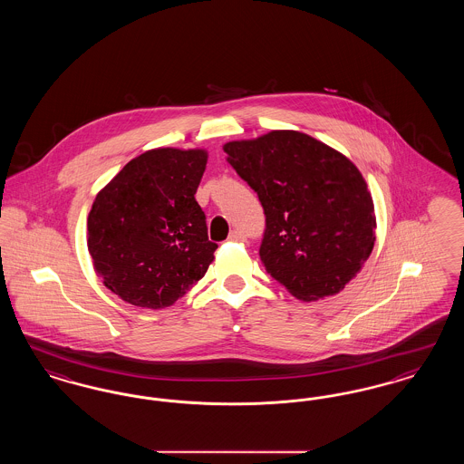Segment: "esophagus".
<instances>
[{
    "label": "esophagus",
    "mask_w": 464,
    "mask_h": 464,
    "mask_svg": "<svg viewBox=\"0 0 464 464\" xmlns=\"http://www.w3.org/2000/svg\"><path fill=\"white\" fill-rule=\"evenodd\" d=\"M229 240L231 242H245V235H243L242 231L235 229V231L229 233Z\"/></svg>",
    "instance_id": "1"
}]
</instances>
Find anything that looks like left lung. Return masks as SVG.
<instances>
[{
    "mask_svg": "<svg viewBox=\"0 0 464 464\" xmlns=\"http://www.w3.org/2000/svg\"><path fill=\"white\" fill-rule=\"evenodd\" d=\"M224 153L265 208L266 271L301 301L341 292L374 248V201L360 170L295 130L233 140Z\"/></svg>",
    "mask_w": 464,
    "mask_h": 464,
    "instance_id": "obj_1",
    "label": "left lung"
}]
</instances>
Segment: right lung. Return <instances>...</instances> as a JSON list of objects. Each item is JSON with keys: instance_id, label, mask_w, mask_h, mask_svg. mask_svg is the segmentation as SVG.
I'll return each mask as SVG.
<instances>
[{"instance_id": "right-lung-1", "label": "right lung", "mask_w": 464, "mask_h": 464, "mask_svg": "<svg viewBox=\"0 0 464 464\" xmlns=\"http://www.w3.org/2000/svg\"><path fill=\"white\" fill-rule=\"evenodd\" d=\"M205 150L158 148L130 160L93 199L89 252L104 285L139 308L172 306L214 261L195 199Z\"/></svg>"}]
</instances>
